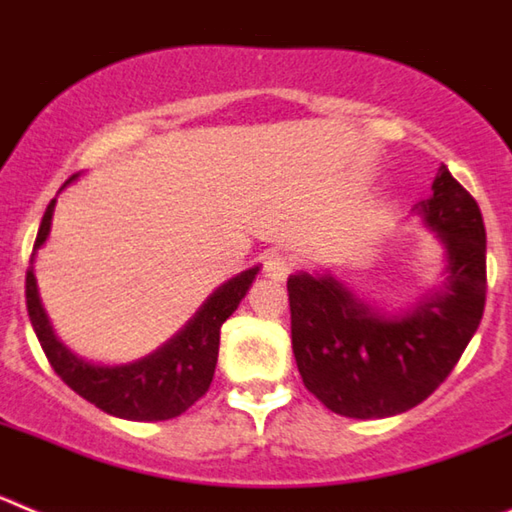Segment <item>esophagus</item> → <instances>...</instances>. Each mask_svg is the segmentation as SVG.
Listing matches in <instances>:
<instances>
[{
    "label": "esophagus",
    "instance_id": "34e87169",
    "mask_svg": "<svg viewBox=\"0 0 512 512\" xmlns=\"http://www.w3.org/2000/svg\"><path fill=\"white\" fill-rule=\"evenodd\" d=\"M264 271L266 277L274 279V282H284L289 277V271H292V259L284 256V253H271L264 264Z\"/></svg>",
    "mask_w": 512,
    "mask_h": 512
}]
</instances>
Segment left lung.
Returning a JSON list of instances; mask_svg holds the SVG:
<instances>
[{"instance_id": "obj_1", "label": "left lung", "mask_w": 512, "mask_h": 512, "mask_svg": "<svg viewBox=\"0 0 512 512\" xmlns=\"http://www.w3.org/2000/svg\"><path fill=\"white\" fill-rule=\"evenodd\" d=\"M446 248L441 287L400 315L366 305L333 274H292V351L307 390L346 418H390L449 377L477 333L487 295V238L477 200L446 166L418 205Z\"/></svg>"}]
</instances>
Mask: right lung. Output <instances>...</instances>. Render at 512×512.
<instances>
[{"mask_svg":"<svg viewBox=\"0 0 512 512\" xmlns=\"http://www.w3.org/2000/svg\"><path fill=\"white\" fill-rule=\"evenodd\" d=\"M79 174H74L66 184H71ZM63 184V187H66ZM53 207L40 223L38 238H35L30 269L25 277V300L27 315L33 323L35 336L43 346L45 356L51 361L53 372L69 384L76 395L97 405L104 413L125 420H169L189 410L200 400L215 377L217 348H220V328L235 312L246 297L248 287L259 274V266L241 271L238 277L228 279L212 292L202 307L194 312L189 323L176 336H171L164 346H158L153 354L120 366H99L92 361L79 359L63 346L51 328V320L40 305L38 284L33 274L35 251L45 243L51 233Z\"/></svg>","mask_w":512,"mask_h":512,"instance_id":"obj_1","label":"right lung"}]
</instances>
